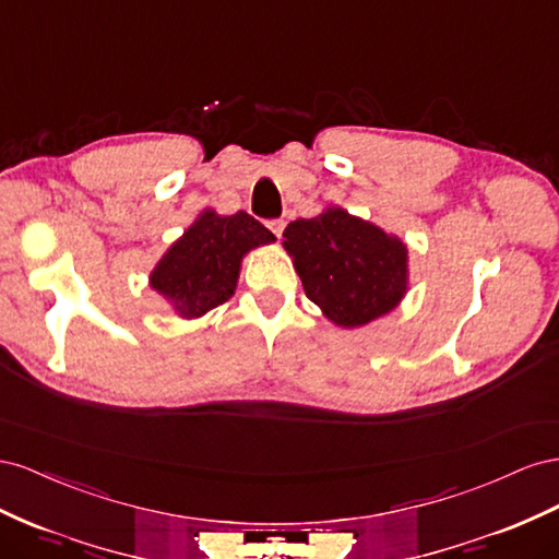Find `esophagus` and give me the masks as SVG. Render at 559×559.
<instances>
[{
    "label": "esophagus",
    "instance_id": "34e87169",
    "mask_svg": "<svg viewBox=\"0 0 559 559\" xmlns=\"http://www.w3.org/2000/svg\"><path fill=\"white\" fill-rule=\"evenodd\" d=\"M266 227L281 238V234H283V229H285V222H283V219H269V222H266Z\"/></svg>",
    "mask_w": 559,
    "mask_h": 559
}]
</instances>
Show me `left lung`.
I'll return each instance as SVG.
<instances>
[{
    "mask_svg": "<svg viewBox=\"0 0 559 559\" xmlns=\"http://www.w3.org/2000/svg\"><path fill=\"white\" fill-rule=\"evenodd\" d=\"M283 248L307 297L340 328L372 323L407 293V246L344 209L290 222Z\"/></svg>",
    "mask_w": 559,
    "mask_h": 559,
    "instance_id": "obj_1",
    "label": "left lung"
}]
</instances>
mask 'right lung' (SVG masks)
I'll return each mask as SVG.
<instances>
[{
	"label": "right lung",
	"mask_w": 559,
	"mask_h": 559,
	"mask_svg": "<svg viewBox=\"0 0 559 559\" xmlns=\"http://www.w3.org/2000/svg\"><path fill=\"white\" fill-rule=\"evenodd\" d=\"M274 241L276 236L243 211H203L158 260L150 285L180 318H199L234 295L246 254Z\"/></svg>",
	"instance_id": "1"
}]
</instances>
